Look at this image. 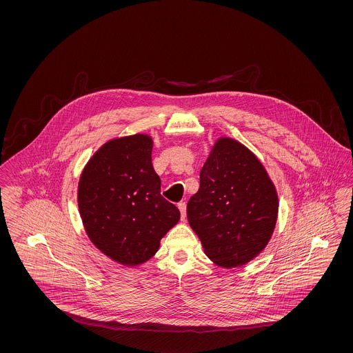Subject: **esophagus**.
I'll return each instance as SVG.
<instances>
[{
  "label": "esophagus",
  "instance_id": "obj_1",
  "mask_svg": "<svg viewBox=\"0 0 353 353\" xmlns=\"http://www.w3.org/2000/svg\"><path fill=\"white\" fill-rule=\"evenodd\" d=\"M177 206H179V210L181 213V219L185 221V217H186V205H185V202H180Z\"/></svg>",
  "mask_w": 353,
  "mask_h": 353
}]
</instances>
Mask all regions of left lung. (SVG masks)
Instances as JSON below:
<instances>
[{
	"label": "left lung",
	"mask_w": 353,
	"mask_h": 353,
	"mask_svg": "<svg viewBox=\"0 0 353 353\" xmlns=\"http://www.w3.org/2000/svg\"><path fill=\"white\" fill-rule=\"evenodd\" d=\"M278 209L276 188L261 160L238 140L219 137L186 206L206 256L225 269L249 263L269 245Z\"/></svg>",
	"instance_id": "1"
}]
</instances>
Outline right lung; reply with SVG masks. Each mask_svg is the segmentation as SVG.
Listing matches in <instances>:
<instances>
[{
  "label": "right lung",
  "mask_w": 353,
  "mask_h": 353,
  "mask_svg": "<svg viewBox=\"0 0 353 353\" xmlns=\"http://www.w3.org/2000/svg\"><path fill=\"white\" fill-rule=\"evenodd\" d=\"M152 150L148 134L111 139L90 157L78 183V208L88 239L127 268L148 262L180 221L179 209L160 194Z\"/></svg>",
  "instance_id": "right-lung-1"
}]
</instances>
